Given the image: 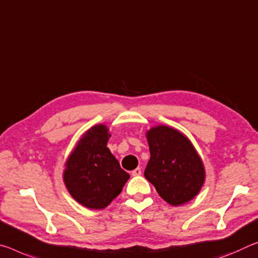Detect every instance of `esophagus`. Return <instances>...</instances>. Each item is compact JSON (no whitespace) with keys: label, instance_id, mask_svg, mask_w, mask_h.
Instances as JSON below:
<instances>
[{"label":"esophagus","instance_id":"1","mask_svg":"<svg viewBox=\"0 0 258 258\" xmlns=\"http://www.w3.org/2000/svg\"><path fill=\"white\" fill-rule=\"evenodd\" d=\"M132 175L133 177H138V175H141V169L140 167H137L132 171Z\"/></svg>","mask_w":258,"mask_h":258}]
</instances>
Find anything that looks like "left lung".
<instances>
[{"label": "left lung", "mask_w": 258, "mask_h": 258, "mask_svg": "<svg viewBox=\"0 0 258 258\" xmlns=\"http://www.w3.org/2000/svg\"><path fill=\"white\" fill-rule=\"evenodd\" d=\"M150 159L145 177L159 196L172 206L190 201L204 182V167L190 141L169 126L147 132Z\"/></svg>", "instance_id": "obj_1"}]
</instances>
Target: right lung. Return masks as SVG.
<instances>
[{"label":"right lung","instance_id":"1","mask_svg":"<svg viewBox=\"0 0 258 258\" xmlns=\"http://www.w3.org/2000/svg\"><path fill=\"white\" fill-rule=\"evenodd\" d=\"M109 137L107 126H94L80 139L65 164V186L88 209L109 206L130 178L107 147Z\"/></svg>","mask_w":258,"mask_h":258}]
</instances>
